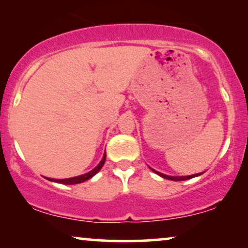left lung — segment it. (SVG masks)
I'll use <instances>...</instances> for the list:
<instances>
[{"label":"left lung","mask_w":248,"mask_h":248,"mask_svg":"<svg viewBox=\"0 0 248 248\" xmlns=\"http://www.w3.org/2000/svg\"><path fill=\"white\" fill-rule=\"evenodd\" d=\"M151 170L153 171V172H155L156 174H158V176H161L162 178H166V179H169V180H173V181H180V180H187V179H190V178H194V177H199V176H201V174H202L203 172H201V173H195V174H190V176H183V177H178V176H167V174H164V173H161V172H158V171H156V170H154V169H152L151 168Z\"/></svg>","instance_id":"1"}]
</instances>
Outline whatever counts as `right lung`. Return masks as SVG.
I'll use <instances>...</instances> for the list:
<instances>
[{
	"label": "right lung",
	"mask_w": 248,
	"mask_h": 248,
	"mask_svg": "<svg viewBox=\"0 0 248 248\" xmlns=\"http://www.w3.org/2000/svg\"><path fill=\"white\" fill-rule=\"evenodd\" d=\"M105 157H107V153H104L103 157H102L101 162L97 164L96 167L94 168L93 170H91L90 172L85 173V174H80V176H77V177H72V178H67V179H52V178H46V179L49 180V181H54V183H59V184H63V185H76V184H81L84 183V181L91 179L92 177H94L95 174H96L98 171L102 169V167H103V164L105 162Z\"/></svg>",
	"instance_id": "add662e5"
}]
</instances>
